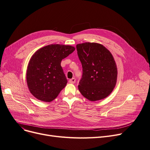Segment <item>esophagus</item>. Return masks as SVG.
<instances>
[{
	"mask_svg": "<svg viewBox=\"0 0 150 150\" xmlns=\"http://www.w3.org/2000/svg\"><path fill=\"white\" fill-rule=\"evenodd\" d=\"M75 81H76V79H75V78H72V79H71L69 80V83H70L74 84V83H75Z\"/></svg>",
	"mask_w": 150,
	"mask_h": 150,
	"instance_id": "1",
	"label": "esophagus"
}]
</instances>
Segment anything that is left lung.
Returning a JSON list of instances; mask_svg holds the SVG:
<instances>
[{
  "label": "left lung",
  "mask_w": 150,
  "mask_h": 150,
  "mask_svg": "<svg viewBox=\"0 0 150 150\" xmlns=\"http://www.w3.org/2000/svg\"><path fill=\"white\" fill-rule=\"evenodd\" d=\"M76 50L83 68L80 92L91 101L105 98L113 90L118 74L112 54L96 43L78 44Z\"/></svg>",
  "instance_id": "obj_1"
}]
</instances>
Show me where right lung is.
<instances>
[{
  "label": "right lung",
  "mask_w": 150,
  "mask_h": 150,
  "mask_svg": "<svg viewBox=\"0 0 150 150\" xmlns=\"http://www.w3.org/2000/svg\"><path fill=\"white\" fill-rule=\"evenodd\" d=\"M75 49L69 45H50L38 50L32 56L26 80L30 92L37 99L51 102L66 86L67 80L61 62Z\"/></svg>",
  "instance_id": "1"
}]
</instances>
